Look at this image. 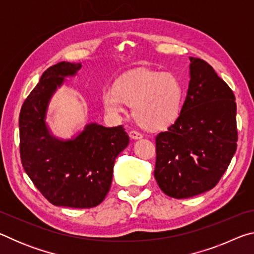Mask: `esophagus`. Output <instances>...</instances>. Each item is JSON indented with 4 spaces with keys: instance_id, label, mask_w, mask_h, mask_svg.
I'll return each mask as SVG.
<instances>
[{
    "instance_id": "esophagus-1",
    "label": "esophagus",
    "mask_w": 254,
    "mask_h": 254,
    "mask_svg": "<svg viewBox=\"0 0 254 254\" xmlns=\"http://www.w3.org/2000/svg\"><path fill=\"white\" fill-rule=\"evenodd\" d=\"M128 134H130V137L131 139H141V137H142L143 135H142V133L141 132H139V131H136V130H132V131H130V133H128Z\"/></svg>"
}]
</instances>
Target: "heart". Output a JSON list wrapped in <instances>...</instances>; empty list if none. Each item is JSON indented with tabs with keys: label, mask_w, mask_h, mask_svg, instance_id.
<instances>
[{
	"label": "heart",
	"mask_w": 254,
	"mask_h": 254,
	"mask_svg": "<svg viewBox=\"0 0 254 254\" xmlns=\"http://www.w3.org/2000/svg\"><path fill=\"white\" fill-rule=\"evenodd\" d=\"M183 98V85L175 75L143 69L122 76L115 86H106L102 95L107 113L114 117L124 113L127 103L133 106L136 122L151 130L177 119Z\"/></svg>",
	"instance_id": "obj_1"
}]
</instances>
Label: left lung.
<instances>
[{"label":"left lung","mask_w":254,"mask_h":254,"mask_svg":"<svg viewBox=\"0 0 254 254\" xmlns=\"http://www.w3.org/2000/svg\"><path fill=\"white\" fill-rule=\"evenodd\" d=\"M189 59L190 81L180 114L156 136L154 178L178 199L216 186L238 145L233 92L203 59Z\"/></svg>","instance_id":"left-lung-1"}]
</instances>
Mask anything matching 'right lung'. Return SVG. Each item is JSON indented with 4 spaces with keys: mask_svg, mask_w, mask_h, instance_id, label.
I'll return each mask as SVG.
<instances>
[{
    "mask_svg": "<svg viewBox=\"0 0 254 254\" xmlns=\"http://www.w3.org/2000/svg\"><path fill=\"white\" fill-rule=\"evenodd\" d=\"M80 64L62 62L49 67L25 98L19 117L21 162L45 198L55 206L91 208L109 192L115 159L128 144L122 126L92 123L75 139L60 141L49 134L45 118L51 95L75 75Z\"/></svg>",
    "mask_w": 254,
    "mask_h": 254,
    "instance_id": "add662e5",
    "label": "right lung"
}]
</instances>
